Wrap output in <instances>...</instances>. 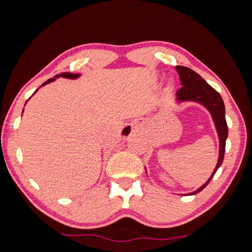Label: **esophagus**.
Masks as SVG:
<instances>
[{
  "instance_id": "1",
  "label": "esophagus",
  "mask_w": 252,
  "mask_h": 252,
  "mask_svg": "<svg viewBox=\"0 0 252 252\" xmlns=\"http://www.w3.org/2000/svg\"><path fill=\"white\" fill-rule=\"evenodd\" d=\"M135 130V127L133 126H131V125H127V126H126L125 127H123V130H122V135L123 136H129L131 133Z\"/></svg>"
}]
</instances>
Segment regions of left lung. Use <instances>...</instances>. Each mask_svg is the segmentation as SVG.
Here are the masks:
<instances>
[{
	"mask_svg": "<svg viewBox=\"0 0 252 252\" xmlns=\"http://www.w3.org/2000/svg\"><path fill=\"white\" fill-rule=\"evenodd\" d=\"M175 69L179 73L182 85V88L175 94L176 100H178L179 103H183V101H195V103H199L200 105L205 107V108L210 112L212 120L215 122L219 136V142H220L218 163L215 170H213L211 176L208 179L205 184L199 187V189H196L195 191L189 192V194H187L195 195L197 192L201 191L209 184V182L211 181L213 175L216 174L217 170L221 167V164L223 162L224 153H225V142L228 134V129L225 119V106H224L221 95L219 94L211 85H209L197 72L184 66H176Z\"/></svg>",
	"mask_w": 252,
	"mask_h": 252,
	"instance_id": "8db88e82",
	"label": "left lung"
}]
</instances>
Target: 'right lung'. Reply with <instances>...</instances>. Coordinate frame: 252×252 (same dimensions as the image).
Listing matches in <instances>:
<instances>
[{"instance_id":"add662e5","label":"right lung","mask_w":252,"mask_h":252,"mask_svg":"<svg viewBox=\"0 0 252 252\" xmlns=\"http://www.w3.org/2000/svg\"><path fill=\"white\" fill-rule=\"evenodd\" d=\"M67 78V79H72V80H74V79H78L79 77H80V73H70V72H63V73H61V74H57V76H55L54 78H52V79H49L47 80V81H45L43 84L41 85V87H44V85H46V84H49V83H51V82H53V81H55V80L57 79V78ZM40 87V88H41ZM36 91L37 90H35V92L34 93H36ZM33 93V94H34ZM27 103V101H26ZM26 105V104H25ZM23 112H24V110H23Z\"/></svg>"}]
</instances>
